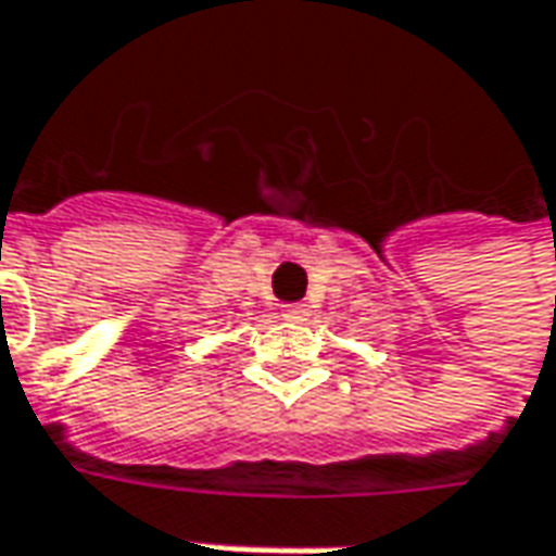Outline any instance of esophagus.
Segmentation results:
<instances>
[{
	"label": "esophagus",
	"mask_w": 556,
	"mask_h": 556,
	"mask_svg": "<svg viewBox=\"0 0 556 556\" xmlns=\"http://www.w3.org/2000/svg\"><path fill=\"white\" fill-rule=\"evenodd\" d=\"M281 315H285L287 321H305V318H308V305L287 303V305H281Z\"/></svg>",
	"instance_id": "34e87169"
}]
</instances>
